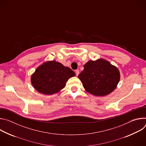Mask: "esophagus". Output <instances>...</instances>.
I'll list each match as a JSON object with an SVG mask.
<instances>
[{"instance_id":"obj_1","label":"esophagus","mask_w":146,"mask_h":146,"mask_svg":"<svg viewBox=\"0 0 146 146\" xmlns=\"http://www.w3.org/2000/svg\"><path fill=\"white\" fill-rule=\"evenodd\" d=\"M75 72H76V76H78V75L79 74V70H75Z\"/></svg>"}]
</instances>
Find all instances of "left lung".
I'll use <instances>...</instances> for the list:
<instances>
[{"instance_id": "left-lung-1", "label": "left lung", "mask_w": 146, "mask_h": 146, "mask_svg": "<svg viewBox=\"0 0 146 146\" xmlns=\"http://www.w3.org/2000/svg\"><path fill=\"white\" fill-rule=\"evenodd\" d=\"M78 75L86 90L95 96H103L113 91L120 79L118 69L108 61L100 59L89 60Z\"/></svg>"}]
</instances>
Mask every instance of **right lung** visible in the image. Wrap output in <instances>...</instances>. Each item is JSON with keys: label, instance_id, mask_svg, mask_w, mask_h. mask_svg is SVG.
<instances>
[{"label": "right lung", "instance_id": "right-lung-1", "mask_svg": "<svg viewBox=\"0 0 146 146\" xmlns=\"http://www.w3.org/2000/svg\"><path fill=\"white\" fill-rule=\"evenodd\" d=\"M75 76L69 68L55 60L46 62L37 68L32 75L33 87L44 95H52L63 89L68 79Z\"/></svg>", "mask_w": 146, "mask_h": 146}]
</instances>
